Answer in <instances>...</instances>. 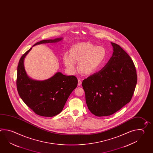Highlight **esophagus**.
I'll use <instances>...</instances> for the list:
<instances>
[{"instance_id": "esophagus-1", "label": "esophagus", "mask_w": 153, "mask_h": 153, "mask_svg": "<svg viewBox=\"0 0 153 153\" xmlns=\"http://www.w3.org/2000/svg\"><path fill=\"white\" fill-rule=\"evenodd\" d=\"M82 84V81L81 79H78V86H80Z\"/></svg>"}]
</instances>
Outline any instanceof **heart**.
I'll return each instance as SVG.
<instances>
[{
    "label": "heart",
    "instance_id": "1",
    "mask_svg": "<svg viewBox=\"0 0 153 153\" xmlns=\"http://www.w3.org/2000/svg\"><path fill=\"white\" fill-rule=\"evenodd\" d=\"M107 58L106 50L91 42H79L74 45L70 54L65 53L63 61L70 71L76 70V63L79 62L78 70L84 75H93L101 68Z\"/></svg>",
    "mask_w": 153,
    "mask_h": 153
}]
</instances>
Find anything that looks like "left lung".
<instances>
[{
	"instance_id": "left-lung-1",
	"label": "left lung",
	"mask_w": 153,
	"mask_h": 153,
	"mask_svg": "<svg viewBox=\"0 0 153 153\" xmlns=\"http://www.w3.org/2000/svg\"><path fill=\"white\" fill-rule=\"evenodd\" d=\"M111 44L112 56L106 65L82 82L88 108L97 117L112 115L128 103L137 84L130 56L118 45Z\"/></svg>"
}]
</instances>
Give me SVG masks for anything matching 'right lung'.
<instances>
[{
  "label": "right lung",
  "instance_id": "add662e5",
  "mask_svg": "<svg viewBox=\"0 0 153 153\" xmlns=\"http://www.w3.org/2000/svg\"><path fill=\"white\" fill-rule=\"evenodd\" d=\"M63 38L44 40L33 45L56 43ZM31 47L21 58L17 66V88L24 102L36 114L43 117H53L62 111L72 91L77 86L75 76H66L58 72L50 78L38 81L30 78L25 71L24 60Z\"/></svg>",
  "mask_w": 153,
  "mask_h": 153
}]
</instances>
